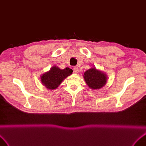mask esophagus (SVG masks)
I'll list each match as a JSON object with an SVG mask.
<instances>
[{
  "label": "esophagus",
  "instance_id": "esophagus-1",
  "mask_svg": "<svg viewBox=\"0 0 146 146\" xmlns=\"http://www.w3.org/2000/svg\"><path fill=\"white\" fill-rule=\"evenodd\" d=\"M78 72H79V70H78V67H74L73 68V72H74V73H78Z\"/></svg>",
  "mask_w": 146,
  "mask_h": 146
}]
</instances>
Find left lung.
<instances>
[{
	"mask_svg": "<svg viewBox=\"0 0 146 146\" xmlns=\"http://www.w3.org/2000/svg\"><path fill=\"white\" fill-rule=\"evenodd\" d=\"M83 76L88 86L93 90L100 89L104 87L107 79V76L106 73L95 67L87 70L84 73Z\"/></svg>",
	"mask_w": 146,
	"mask_h": 146,
	"instance_id": "1",
	"label": "left lung"
}]
</instances>
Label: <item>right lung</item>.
<instances>
[{
  "label": "right lung",
  "mask_w": 146,
  "mask_h": 146,
  "mask_svg": "<svg viewBox=\"0 0 146 146\" xmlns=\"http://www.w3.org/2000/svg\"><path fill=\"white\" fill-rule=\"evenodd\" d=\"M72 72L73 70L68 67L61 70L58 67L53 66L48 72L42 75V84L50 90H54Z\"/></svg>",
  "instance_id": "right-lung-1"
}]
</instances>
